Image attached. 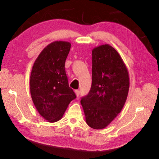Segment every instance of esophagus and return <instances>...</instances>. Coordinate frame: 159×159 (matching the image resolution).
<instances>
[{
	"label": "esophagus",
	"mask_w": 159,
	"mask_h": 159,
	"mask_svg": "<svg viewBox=\"0 0 159 159\" xmlns=\"http://www.w3.org/2000/svg\"><path fill=\"white\" fill-rule=\"evenodd\" d=\"M75 93H76V95L77 98L80 95V91L79 90H75Z\"/></svg>",
	"instance_id": "34e87169"
}]
</instances>
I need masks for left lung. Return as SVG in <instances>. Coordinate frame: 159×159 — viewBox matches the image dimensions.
<instances>
[{"label":"left lung","mask_w":159,"mask_h":159,"mask_svg":"<svg viewBox=\"0 0 159 159\" xmlns=\"http://www.w3.org/2000/svg\"><path fill=\"white\" fill-rule=\"evenodd\" d=\"M92 56V85L80 103L86 123L101 130L121 111L127 99L130 79L123 59L110 45L93 48Z\"/></svg>","instance_id":"obj_1"}]
</instances>
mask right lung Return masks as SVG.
Returning <instances> with one entry per match:
<instances>
[{
    "label": "right lung",
    "mask_w": 159,
    "mask_h": 159,
    "mask_svg": "<svg viewBox=\"0 0 159 159\" xmlns=\"http://www.w3.org/2000/svg\"><path fill=\"white\" fill-rule=\"evenodd\" d=\"M70 48L69 42H52L39 54L31 69L32 101L39 114L50 123L60 120L70 102L76 98L65 71Z\"/></svg>",
    "instance_id": "add662e5"
}]
</instances>
